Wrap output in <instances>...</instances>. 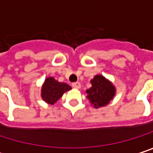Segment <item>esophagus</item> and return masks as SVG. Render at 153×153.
<instances>
[{
    "label": "esophagus",
    "mask_w": 153,
    "mask_h": 153,
    "mask_svg": "<svg viewBox=\"0 0 153 153\" xmlns=\"http://www.w3.org/2000/svg\"><path fill=\"white\" fill-rule=\"evenodd\" d=\"M73 88H74L76 89H79L80 88V83L79 82H74V83H73Z\"/></svg>",
    "instance_id": "1"
}]
</instances>
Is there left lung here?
Masks as SVG:
<instances>
[{"label":"left lung","mask_w":153,"mask_h":153,"mask_svg":"<svg viewBox=\"0 0 153 153\" xmlns=\"http://www.w3.org/2000/svg\"><path fill=\"white\" fill-rule=\"evenodd\" d=\"M90 88L87 89V98L94 108L105 107L113 100L116 94V87L113 83L101 74H97L90 80Z\"/></svg>","instance_id":"1"}]
</instances>
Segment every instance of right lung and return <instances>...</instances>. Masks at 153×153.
<instances>
[{"mask_svg":"<svg viewBox=\"0 0 153 153\" xmlns=\"http://www.w3.org/2000/svg\"><path fill=\"white\" fill-rule=\"evenodd\" d=\"M70 89L72 88L68 84L59 82L53 77H48L42 86L41 97L46 103L52 105L62 97L64 93Z\"/></svg>","mask_w":153,"mask_h":153,"instance_id":"1","label":"right lung"}]
</instances>
